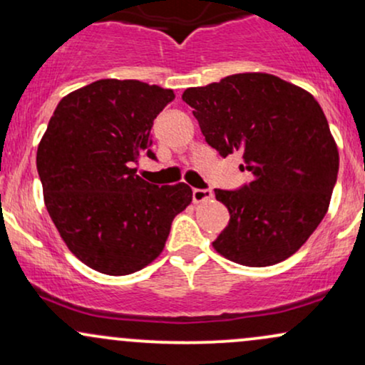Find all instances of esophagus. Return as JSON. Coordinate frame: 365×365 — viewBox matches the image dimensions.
<instances>
[{"instance_id": "34e87169", "label": "esophagus", "mask_w": 365, "mask_h": 365, "mask_svg": "<svg viewBox=\"0 0 365 365\" xmlns=\"http://www.w3.org/2000/svg\"><path fill=\"white\" fill-rule=\"evenodd\" d=\"M211 197V188H194V190H192V199H194V202H204V200H209Z\"/></svg>"}]
</instances>
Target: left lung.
Here are the masks:
<instances>
[{"mask_svg": "<svg viewBox=\"0 0 365 365\" xmlns=\"http://www.w3.org/2000/svg\"><path fill=\"white\" fill-rule=\"evenodd\" d=\"M182 99L221 158L240 153L252 180L215 188L228 226L215 249L242 266L262 267L295 254L328 211L338 177V149L316 99L269 73H237Z\"/></svg>", "mask_w": 365, "mask_h": 365, "instance_id": "8db88e82", "label": "left lung"}]
</instances>
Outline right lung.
<instances>
[{"label": "right lung", "mask_w": 365, "mask_h": 365, "mask_svg": "<svg viewBox=\"0 0 365 365\" xmlns=\"http://www.w3.org/2000/svg\"><path fill=\"white\" fill-rule=\"evenodd\" d=\"M171 89L103 78L63 98L37 148L44 202L66 247L99 273H135L161 254L192 188L154 185L133 168L153 153Z\"/></svg>", "instance_id": "obj_1"}]
</instances>
